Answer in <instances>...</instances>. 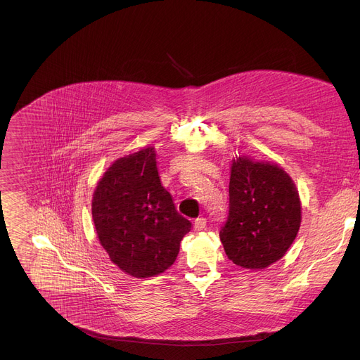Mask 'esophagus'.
<instances>
[{
    "mask_svg": "<svg viewBox=\"0 0 360 360\" xmlns=\"http://www.w3.org/2000/svg\"><path fill=\"white\" fill-rule=\"evenodd\" d=\"M193 228H195V231H203L205 228H207V219H205L203 217H200V218H196L195 219V222H193Z\"/></svg>",
    "mask_w": 360,
    "mask_h": 360,
    "instance_id": "esophagus-1",
    "label": "esophagus"
}]
</instances>
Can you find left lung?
I'll list each match as a JSON object with an SVG mask.
<instances>
[{
  "instance_id": "obj_1",
  "label": "left lung",
  "mask_w": 360,
  "mask_h": 360,
  "mask_svg": "<svg viewBox=\"0 0 360 360\" xmlns=\"http://www.w3.org/2000/svg\"><path fill=\"white\" fill-rule=\"evenodd\" d=\"M300 219L297 189L281 167L233 160L229 214L219 238L235 265L264 269L279 261L295 240Z\"/></svg>"
}]
</instances>
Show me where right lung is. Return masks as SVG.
I'll return each instance as SVG.
<instances>
[{"mask_svg": "<svg viewBox=\"0 0 360 360\" xmlns=\"http://www.w3.org/2000/svg\"><path fill=\"white\" fill-rule=\"evenodd\" d=\"M92 219L110 259L135 278L167 271L191 231L161 185L153 148L120 158L107 169L94 192Z\"/></svg>", "mask_w": 360, "mask_h": 360, "instance_id": "add662e5", "label": "right lung"}]
</instances>
